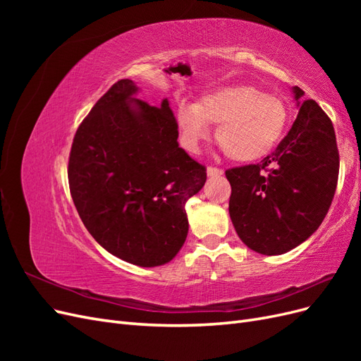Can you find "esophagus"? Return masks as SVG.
I'll return each instance as SVG.
<instances>
[{
	"mask_svg": "<svg viewBox=\"0 0 361 361\" xmlns=\"http://www.w3.org/2000/svg\"><path fill=\"white\" fill-rule=\"evenodd\" d=\"M206 173H207V176H209V178H215V176H221L224 171L221 169H216V167H207Z\"/></svg>",
	"mask_w": 361,
	"mask_h": 361,
	"instance_id": "esophagus-1",
	"label": "esophagus"
}]
</instances>
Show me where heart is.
I'll return each instance as SVG.
<instances>
[{
	"label": "heart",
	"mask_w": 361,
	"mask_h": 361,
	"mask_svg": "<svg viewBox=\"0 0 361 361\" xmlns=\"http://www.w3.org/2000/svg\"><path fill=\"white\" fill-rule=\"evenodd\" d=\"M176 128L182 146L195 152L218 125L216 143L236 162L265 158L281 140L288 108L281 97L255 85H226L204 94L197 104L178 106Z\"/></svg>",
	"instance_id": "b5f03b06"
}]
</instances>
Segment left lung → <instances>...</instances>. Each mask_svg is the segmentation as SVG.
<instances>
[{
    "label": "left lung",
    "mask_w": 361,
    "mask_h": 361,
    "mask_svg": "<svg viewBox=\"0 0 361 361\" xmlns=\"http://www.w3.org/2000/svg\"><path fill=\"white\" fill-rule=\"evenodd\" d=\"M298 116L277 149L259 164L226 171L235 231L256 253L283 255L310 238L330 209L338 150L330 117L292 87Z\"/></svg>",
    "instance_id": "obj_1"
}]
</instances>
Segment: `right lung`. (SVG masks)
Listing matches in <instances>:
<instances>
[{
	"label": "right lung",
	"mask_w": 361,
	"mask_h": 361,
	"mask_svg": "<svg viewBox=\"0 0 361 361\" xmlns=\"http://www.w3.org/2000/svg\"><path fill=\"white\" fill-rule=\"evenodd\" d=\"M120 80L76 130L69 157L71 194L84 226L108 253L152 268L179 253L188 235L185 203L206 169L179 147L167 99L152 106Z\"/></svg>",
	"instance_id": "1"
}]
</instances>
